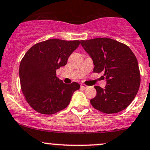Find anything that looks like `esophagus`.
<instances>
[{
  "label": "esophagus",
  "mask_w": 150,
  "mask_h": 150,
  "mask_svg": "<svg viewBox=\"0 0 150 150\" xmlns=\"http://www.w3.org/2000/svg\"><path fill=\"white\" fill-rule=\"evenodd\" d=\"M81 87H83V88H84V89H86V88H88L89 87V86H88L87 85H86V84H81Z\"/></svg>",
  "instance_id": "34e87169"
}]
</instances>
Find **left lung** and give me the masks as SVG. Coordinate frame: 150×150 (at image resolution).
Returning <instances> with one entry per match:
<instances>
[{"label":"left lung","instance_id":"obj_1","mask_svg":"<svg viewBox=\"0 0 150 150\" xmlns=\"http://www.w3.org/2000/svg\"><path fill=\"white\" fill-rule=\"evenodd\" d=\"M81 45L93 60V71H104L107 81L104 89L95 86L97 95L91 105L108 114L126 109L137 95L141 80L134 52L126 45L108 38L81 40Z\"/></svg>","mask_w":150,"mask_h":150}]
</instances>
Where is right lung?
<instances>
[{"label": "right lung", "mask_w": 150, "mask_h": 150, "mask_svg": "<svg viewBox=\"0 0 150 150\" xmlns=\"http://www.w3.org/2000/svg\"><path fill=\"white\" fill-rule=\"evenodd\" d=\"M79 40L50 39L34 45L25 53L19 66L21 91L35 111L51 115L66 108L80 85L65 84L56 76V70L67 64Z\"/></svg>", "instance_id": "obj_1"}]
</instances>
